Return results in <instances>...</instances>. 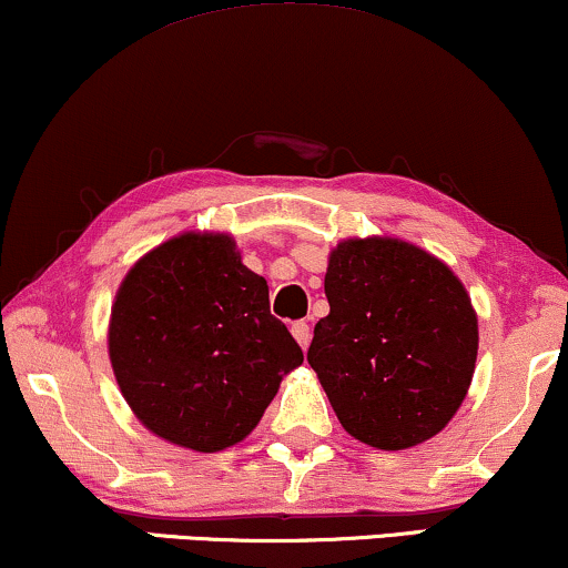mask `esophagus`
Returning <instances> with one entry per match:
<instances>
[{
	"label": "esophagus",
	"mask_w": 568,
	"mask_h": 568,
	"mask_svg": "<svg viewBox=\"0 0 568 568\" xmlns=\"http://www.w3.org/2000/svg\"><path fill=\"white\" fill-rule=\"evenodd\" d=\"M292 337L297 339L300 347L307 349V345H311V326H307L305 321H295V324H292Z\"/></svg>",
	"instance_id": "esophagus-1"
}]
</instances>
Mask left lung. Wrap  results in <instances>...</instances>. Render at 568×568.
<instances>
[{"label": "left lung", "instance_id": "obj_1", "mask_svg": "<svg viewBox=\"0 0 568 568\" xmlns=\"http://www.w3.org/2000/svg\"><path fill=\"white\" fill-rule=\"evenodd\" d=\"M324 290L307 363L349 437L405 450L443 432L479 349L477 311L450 265L395 236H349L328 252Z\"/></svg>", "mask_w": 568, "mask_h": 568}]
</instances>
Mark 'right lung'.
<instances>
[{
	"mask_svg": "<svg viewBox=\"0 0 568 568\" xmlns=\"http://www.w3.org/2000/svg\"><path fill=\"white\" fill-rule=\"evenodd\" d=\"M108 353L144 429L197 453L242 443L303 363L271 316L265 278L219 231H184L131 265L110 311Z\"/></svg>",
	"mask_w": 568,
	"mask_h": 568,
	"instance_id": "obj_1",
	"label": "right lung"
}]
</instances>
